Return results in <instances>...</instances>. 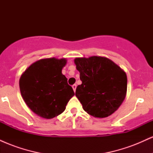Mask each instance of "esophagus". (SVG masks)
Instances as JSON below:
<instances>
[{"mask_svg": "<svg viewBox=\"0 0 153 153\" xmlns=\"http://www.w3.org/2000/svg\"><path fill=\"white\" fill-rule=\"evenodd\" d=\"M73 91H75V90H76V88H77V85L76 84H74V85H73Z\"/></svg>", "mask_w": 153, "mask_h": 153, "instance_id": "obj_1", "label": "esophagus"}]
</instances>
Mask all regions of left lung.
Wrapping results in <instances>:
<instances>
[{
    "mask_svg": "<svg viewBox=\"0 0 153 153\" xmlns=\"http://www.w3.org/2000/svg\"><path fill=\"white\" fill-rule=\"evenodd\" d=\"M74 62L82 81L77 87L75 96L82 108L96 118L111 115L126 97L125 72L111 59L101 56L77 57Z\"/></svg>",
    "mask_w": 153,
    "mask_h": 153,
    "instance_id": "1",
    "label": "left lung"
}]
</instances>
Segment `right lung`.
I'll return each mask as SVG.
<instances>
[{
    "label": "right lung",
    "instance_id": "right-lung-1",
    "mask_svg": "<svg viewBox=\"0 0 153 153\" xmlns=\"http://www.w3.org/2000/svg\"><path fill=\"white\" fill-rule=\"evenodd\" d=\"M67 59H42L32 63L19 80L22 96L30 109L50 119L62 114L74 96L73 88L62 73Z\"/></svg>",
    "mask_w": 153,
    "mask_h": 153
}]
</instances>
